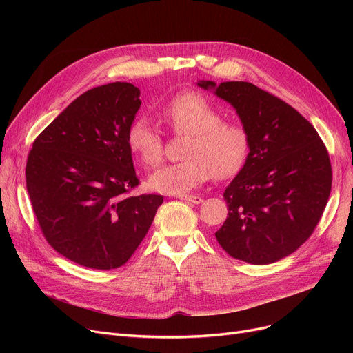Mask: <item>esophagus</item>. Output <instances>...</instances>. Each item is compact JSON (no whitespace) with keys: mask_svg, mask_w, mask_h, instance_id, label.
I'll use <instances>...</instances> for the list:
<instances>
[{"mask_svg":"<svg viewBox=\"0 0 353 353\" xmlns=\"http://www.w3.org/2000/svg\"><path fill=\"white\" fill-rule=\"evenodd\" d=\"M180 200H184V201H189V203H194V205H200V203L203 201V197L200 196H179Z\"/></svg>","mask_w":353,"mask_h":353,"instance_id":"1","label":"esophagus"}]
</instances>
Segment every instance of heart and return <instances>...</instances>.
Instances as JSON below:
<instances>
[{"label":"heart","mask_w":353,"mask_h":353,"mask_svg":"<svg viewBox=\"0 0 353 353\" xmlns=\"http://www.w3.org/2000/svg\"><path fill=\"white\" fill-rule=\"evenodd\" d=\"M163 119L176 133L188 134L183 161L169 164L148 177L154 192L183 196L193 192L213 174L228 179L245 165L250 140L246 128L225 121L221 111L201 92L176 96L161 108ZM127 145L144 167H156L163 159V139L154 124L144 116L132 121L125 134Z\"/></svg>","instance_id":"1"}]
</instances>
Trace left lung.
<instances>
[{
	"instance_id": "obj_1",
	"label": "left lung",
	"mask_w": 353,
	"mask_h": 353,
	"mask_svg": "<svg viewBox=\"0 0 353 353\" xmlns=\"http://www.w3.org/2000/svg\"><path fill=\"white\" fill-rule=\"evenodd\" d=\"M196 84L236 110L250 140L245 165L223 193L229 214L217 242L250 265L281 261L306 242L326 208V147L302 114L252 83Z\"/></svg>"
}]
</instances>
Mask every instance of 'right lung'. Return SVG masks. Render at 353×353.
<instances>
[{
	"instance_id": "obj_1",
	"label": "right lung",
	"mask_w": 353,
	"mask_h": 353,
	"mask_svg": "<svg viewBox=\"0 0 353 353\" xmlns=\"http://www.w3.org/2000/svg\"><path fill=\"white\" fill-rule=\"evenodd\" d=\"M140 105L130 83L91 88L32 144L26 169L32 210L47 242L74 263L123 266L161 206L159 194L127 196L139 179L125 134Z\"/></svg>"
}]
</instances>
